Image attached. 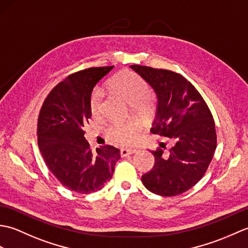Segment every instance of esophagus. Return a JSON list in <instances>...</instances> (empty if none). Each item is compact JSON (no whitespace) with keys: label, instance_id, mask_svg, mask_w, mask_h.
Listing matches in <instances>:
<instances>
[{"label":"esophagus","instance_id":"obj_1","mask_svg":"<svg viewBox=\"0 0 248 248\" xmlns=\"http://www.w3.org/2000/svg\"><path fill=\"white\" fill-rule=\"evenodd\" d=\"M136 152V149H120V155L121 156H128V155H133Z\"/></svg>","mask_w":248,"mask_h":248}]
</instances>
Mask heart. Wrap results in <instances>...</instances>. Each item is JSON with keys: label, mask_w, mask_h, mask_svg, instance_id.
<instances>
[{"label": "heart", "mask_w": 248, "mask_h": 248, "mask_svg": "<svg viewBox=\"0 0 248 248\" xmlns=\"http://www.w3.org/2000/svg\"><path fill=\"white\" fill-rule=\"evenodd\" d=\"M109 87L112 91L120 94L132 107L135 113L145 114L149 110V86L144 78L136 73L132 71L120 72L109 82ZM103 93L101 89L96 88L89 99V110L93 118H99L103 114ZM140 128V124L136 121L112 123L108 125L105 134L112 143L128 146L136 139Z\"/></svg>", "instance_id": "1"}]
</instances>
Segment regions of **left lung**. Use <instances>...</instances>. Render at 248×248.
I'll return each mask as SVG.
<instances>
[{"label": "left lung", "mask_w": 248, "mask_h": 248, "mask_svg": "<svg viewBox=\"0 0 248 248\" xmlns=\"http://www.w3.org/2000/svg\"><path fill=\"white\" fill-rule=\"evenodd\" d=\"M156 96L150 132L170 139L152 151L155 165L141 176L147 189L160 196H176L192 188L204 175L217 149L215 124L202 94L186 78L170 70L130 66Z\"/></svg>", "instance_id": "1"}]
</instances>
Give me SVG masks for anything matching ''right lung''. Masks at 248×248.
I'll list each match as a JSON object with an SVG mask.
<instances>
[{"instance_id":"add662e5","label":"right lung","mask_w":248,"mask_h":248,"mask_svg":"<svg viewBox=\"0 0 248 248\" xmlns=\"http://www.w3.org/2000/svg\"><path fill=\"white\" fill-rule=\"evenodd\" d=\"M113 68L73 73L52 89L40 109L39 150L51 172L70 191L89 194L101 189L120 159L119 149L113 146L92 151L83 130L92 116L89 99L93 87Z\"/></svg>"}]
</instances>
